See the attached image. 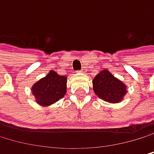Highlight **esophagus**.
Listing matches in <instances>:
<instances>
[{"instance_id": "obj_1", "label": "esophagus", "mask_w": 154, "mask_h": 154, "mask_svg": "<svg viewBox=\"0 0 154 154\" xmlns=\"http://www.w3.org/2000/svg\"><path fill=\"white\" fill-rule=\"evenodd\" d=\"M80 71H81V72H85V71H86V69H85V68H82Z\"/></svg>"}]
</instances>
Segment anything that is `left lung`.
<instances>
[{"label":"left lung","mask_w":154,"mask_h":154,"mask_svg":"<svg viewBox=\"0 0 154 154\" xmlns=\"http://www.w3.org/2000/svg\"><path fill=\"white\" fill-rule=\"evenodd\" d=\"M92 85L95 94L107 102H119L126 94L125 85L107 70L97 74L92 81Z\"/></svg>","instance_id":"obj_1"}]
</instances>
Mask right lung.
<instances>
[{"label":"right lung","instance_id":"right-lung-1","mask_svg":"<svg viewBox=\"0 0 154 154\" xmlns=\"http://www.w3.org/2000/svg\"><path fill=\"white\" fill-rule=\"evenodd\" d=\"M66 77L50 71L48 75L40 79L32 88L37 103L50 105L60 100L66 92Z\"/></svg>","mask_w":154,"mask_h":154}]
</instances>
